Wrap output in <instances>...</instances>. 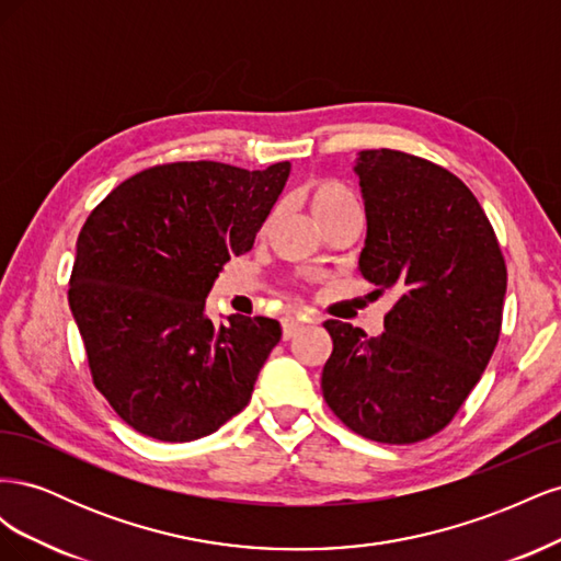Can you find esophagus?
Masks as SVG:
<instances>
[{"label": "esophagus", "mask_w": 561, "mask_h": 561, "mask_svg": "<svg viewBox=\"0 0 561 561\" xmlns=\"http://www.w3.org/2000/svg\"><path fill=\"white\" fill-rule=\"evenodd\" d=\"M299 330H304V322L299 318H283V339H293Z\"/></svg>", "instance_id": "obj_1"}]
</instances>
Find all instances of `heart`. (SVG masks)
<instances>
[{"instance_id": "b5f03b06", "label": "heart", "mask_w": 561, "mask_h": 561, "mask_svg": "<svg viewBox=\"0 0 561 561\" xmlns=\"http://www.w3.org/2000/svg\"><path fill=\"white\" fill-rule=\"evenodd\" d=\"M304 196H307L311 213L316 215L318 222L342 210L358 208V201H355L353 192L346 184L336 180H316L304 190Z\"/></svg>"}]
</instances>
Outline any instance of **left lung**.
Instances as JSON below:
<instances>
[{
	"label": "left lung",
	"instance_id": "left-lung-1",
	"mask_svg": "<svg viewBox=\"0 0 561 561\" xmlns=\"http://www.w3.org/2000/svg\"><path fill=\"white\" fill-rule=\"evenodd\" d=\"M367 215L360 274L396 293L383 332L328 320L322 398L346 426L383 445L443 431L489 365L507 268L478 198L447 168L396 149L355 161Z\"/></svg>",
	"mask_w": 561,
	"mask_h": 561
}]
</instances>
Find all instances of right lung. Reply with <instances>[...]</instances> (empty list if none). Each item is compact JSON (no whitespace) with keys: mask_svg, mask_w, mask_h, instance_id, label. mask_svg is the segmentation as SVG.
<instances>
[{"mask_svg":"<svg viewBox=\"0 0 561 561\" xmlns=\"http://www.w3.org/2000/svg\"><path fill=\"white\" fill-rule=\"evenodd\" d=\"M287 175L290 161L163 163L118 184L81 227L67 299L93 383L130 428L190 443L250 402L280 322L236 313L215 325L206 297Z\"/></svg>","mask_w":561,"mask_h":561,"instance_id":"1","label":"right lung"}]
</instances>
